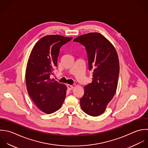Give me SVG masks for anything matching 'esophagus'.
<instances>
[{
  "label": "esophagus",
  "mask_w": 148,
  "mask_h": 148,
  "mask_svg": "<svg viewBox=\"0 0 148 148\" xmlns=\"http://www.w3.org/2000/svg\"><path fill=\"white\" fill-rule=\"evenodd\" d=\"M67 89L69 90H71L73 89V85H67Z\"/></svg>",
  "instance_id": "1"
}]
</instances>
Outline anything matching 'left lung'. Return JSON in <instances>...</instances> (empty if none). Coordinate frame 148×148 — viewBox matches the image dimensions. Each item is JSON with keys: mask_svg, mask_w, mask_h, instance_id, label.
<instances>
[{"mask_svg": "<svg viewBox=\"0 0 148 148\" xmlns=\"http://www.w3.org/2000/svg\"><path fill=\"white\" fill-rule=\"evenodd\" d=\"M86 50L89 70L93 71L90 84L84 88L80 99L82 111L89 115L97 116L105 111L117 89L119 62L116 51L104 36L99 33H89L74 39Z\"/></svg>", "mask_w": 148, "mask_h": 148, "instance_id": "1", "label": "left lung"}]
</instances>
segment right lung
I'll return each instance as SVG.
<instances>
[{
  "instance_id": "add662e5",
  "label": "right lung",
  "mask_w": 148,
  "mask_h": 148,
  "mask_svg": "<svg viewBox=\"0 0 148 148\" xmlns=\"http://www.w3.org/2000/svg\"><path fill=\"white\" fill-rule=\"evenodd\" d=\"M73 37L47 35L40 39L30 54L26 69L27 90L32 100L43 112L50 114L58 110L66 95L67 87L50 78L60 47Z\"/></svg>"
}]
</instances>
